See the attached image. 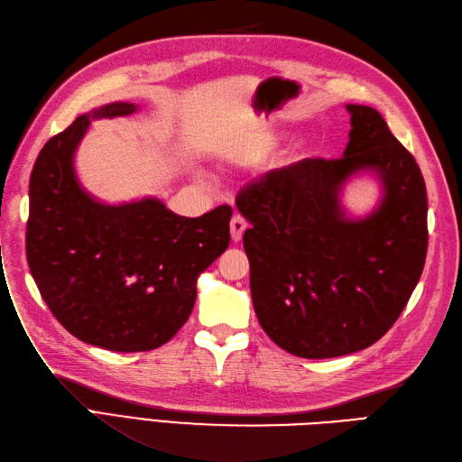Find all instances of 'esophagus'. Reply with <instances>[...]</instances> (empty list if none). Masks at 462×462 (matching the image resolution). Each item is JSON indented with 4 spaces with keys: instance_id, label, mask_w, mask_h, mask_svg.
Returning a JSON list of instances; mask_svg holds the SVG:
<instances>
[{
    "instance_id": "34e87169",
    "label": "esophagus",
    "mask_w": 462,
    "mask_h": 462,
    "mask_svg": "<svg viewBox=\"0 0 462 462\" xmlns=\"http://www.w3.org/2000/svg\"><path fill=\"white\" fill-rule=\"evenodd\" d=\"M247 228V220L242 215H234L230 220V234H232V240L234 242H240L242 236Z\"/></svg>"
}]
</instances>
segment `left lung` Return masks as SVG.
<instances>
[{
    "label": "left lung",
    "instance_id": "8db88e82",
    "mask_svg": "<svg viewBox=\"0 0 462 462\" xmlns=\"http://www.w3.org/2000/svg\"><path fill=\"white\" fill-rule=\"evenodd\" d=\"M349 143L339 159H303L244 186L236 207L259 324L303 359L370 347L403 312L424 269L428 199L414 157L366 106H346ZM374 170L379 209L347 219L338 205L349 175Z\"/></svg>",
    "mask_w": 462,
    "mask_h": 462
}]
</instances>
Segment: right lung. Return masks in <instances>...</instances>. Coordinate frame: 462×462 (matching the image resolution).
I'll list each match as a JSON object with an SVG mask.
<instances>
[{
    "mask_svg": "<svg viewBox=\"0 0 462 462\" xmlns=\"http://www.w3.org/2000/svg\"><path fill=\"white\" fill-rule=\"evenodd\" d=\"M136 109L118 101L80 115L42 147L28 189L26 259L43 301L74 337L118 353L172 339L198 276L230 244L228 205L188 218L153 198L106 205L80 188L72 157L90 118Z\"/></svg>",
    "mask_w": 462,
    "mask_h": 462,
    "instance_id": "add662e5",
    "label": "right lung"
}]
</instances>
